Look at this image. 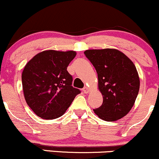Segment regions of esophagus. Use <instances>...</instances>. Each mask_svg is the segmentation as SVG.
Segmentation results:
<instances>
[{
	"instance_id": "34e87169",
	"label": "esophagus",
	"mask_w": 159,
	"mask_h": 159,
	"mask_svg": "<svg viewBox=\"0 0 159 159\" xmlns=\"http://www.w3.org/2000/svg\"><path fill=\"white\" fill-rule=\"evenodd\" d=\"M83 92H84V93L87 94L89 92V89L87 86H85V87H84V88L83 89Z\"/></svg>"
}]
</instances>
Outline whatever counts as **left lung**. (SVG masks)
I'll list each match as a JSON object with an SVG mask.
<instances>
[{
	"mask_svg": "<svg viewBox=\"0 0 159 159\" xmlns=\"http://www.w3.org/2000/svg\"><path fill=\"white\" fill-rule=\"evenodd\" d=\"M85 57L98 74L103 103L94 112L107 122L122 118L131 110L138 94L140 80L134 65L122 52L114 49H89Z\"/></svg>",
	"mask_w": 159,
	"mask_h": 159,
	"instance_id": "1",
	"label": "left lung"
}]
</instances>
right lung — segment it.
Wrapping results in <instances>:
<instances>
[{"label":"right lung","instance_id":"add662e5","mask_svg":"<svg viewBox=\"0 0 159 159\" xmlns=\"http://www.w3.org/2000/svg\"><path fill=\"white\" fill-rule=\"evenodd\" d=\"M74 51L46 50L27 63L22 74L25 98L34 113L44 119L61 116L80 90L72 86L67 70Z\"/></svg>","mask_w":159,"mask_h":159}]
</instances>
